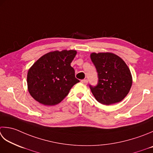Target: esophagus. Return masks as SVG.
<instances>
[{"label":"esophagus","mask_w":153,"mask_h":153,"mask_svg":"<svg viewBox=\"0 0 153 153\" xmlns=\"http://www.w3.org/2000/svg\"><path fill=\"white\" fill-rule=\"evenodd\" d=\"M81 82H82V83H84L85 85H87V84H88V79H82V81H81Z\"/></svg>","instance_id":"34e87169"}]
</instances>
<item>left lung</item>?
<instances>
[{"mask_svg":"<svg viewBox=\"0 0 153 153\" xmlns=\"http://www.w3.org/2000/svg\"><path fill=\"white\" fill-rule=\"evenodd\" d=\"M91 59L98 76L97 84L89 85L95 98L107 105L120 102L132 85V76L127 64L112 53H92Z\"/></svg>","mask_w":153,"mask_h":153,"instance_id":"8db88e82","label":"left lung"}]
</instances>
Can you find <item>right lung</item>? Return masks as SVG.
I'll use <instances>...</instances> for the list:
<instances>
[{"instance_id":"add662e5","label":"right lung","mask_w":153,"mask_h":153,"mask_svg":"<svg viewBox=\"0 0 153 153\" xmlns=\"http://www.w3.org/2000/svg\"><path fill=\"white\" fill-rule=\"evenodd\" d=\"M76 53L75 50L55 51L42 56L33 64L27 75V84L35 100L45 105H54L79 82L70 65Z\"/></svg>"}]
</instances>
